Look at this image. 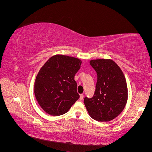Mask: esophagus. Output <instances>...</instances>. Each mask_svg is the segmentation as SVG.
Returning a JSON list of instances; mask_svg holds the SVG:
<instances>
[{
  "label": "esophagus",
  "instance_id": "esophagus-1",
  "mask_svg": "<svg viewBox=\"0 0 152 152\" xmlns=\"http://www.w3.org/2000/svg\"><path fill=\"white\" fill-rule=\"evenodd\" d=\"M83 98H84V94H80V98H79V99H80V100H82V99H83Z\"/></svg>",
  "mask_w": 152,
  "mask_h": 152
}]
</instances>
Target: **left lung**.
<instances>
[{
	"mask_svg": "<svg viewBox=\"0 0 152 152\" xmlns=\"http://www.w3.org/2000/svg\"><path fill=\"white\" fill-rule=\"evenodd\" d=\"M97 74L96 89L92 98H84L89 115L95 121L108 122L117 117L126 104L127 87L123 72L111 59L91 60Z\"/></svg>",
	"mask_w": 152,
	"mask_h": 152,
	"instance_id": "left-lung-1",
	"label": "left lung"
}]
</instances>
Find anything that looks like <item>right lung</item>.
I'll list each match as a JSON object with an SVG mask.
<instances>
[{
    "label": "right lung",
    "mask_w": 152,
    "mask_h": 152,
    "mask_svg": "<svg viewBox=\"0 0 152 152\" xmlns=\"http://www.w3.org/2000/svg\"><path fill=\"white\" fill-rule=\"evenodd\" d=\"M80 65L79 59L55 55L40 68L35 79L34 93L45 112L53 116L61 115L79 98L74 76Z\"/></svg>",
    "instance_id": "1"
}]
</instances>
